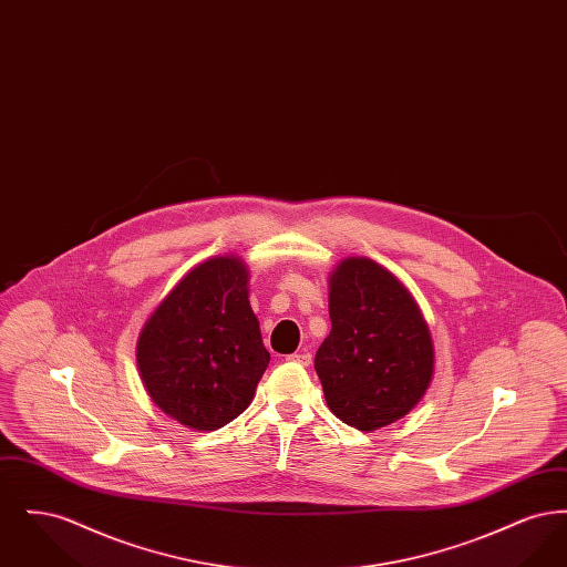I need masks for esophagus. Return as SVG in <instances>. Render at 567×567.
Returning <instances> with one entry per match:
<instances>
[{"label": "esophagus", "mask_w": 567, "mask_h": 567, "mask_svg": "<svg viewBox=\"0 0 567 567\" xmlns=\"http://www.w3.org/2000/svg\"><path fill=\"white\" fill-rule=\"evenodd\" d=\"M291 361H296L299 365H310L312 363V354L310 352H296L289 357Z\"/></svg>", "instance_id": "1"}]
</instances>
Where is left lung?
I'll return each instance as SVG.
<instances>
[{
  "label": "left lung",
  "mask_w": 567,
  "mask_h": 567,
  "mask_svg": "<svg viewBox=\"0 0 567 567\" xmlns=\"http://www.w3.org/2000/svg\"><path fill=\"white\" fill-rule=\"evenodd\" d=\"M329 319L315 357L329 410L359 432L404 419L432 384L435 349L402 280L374 259L344 257L329 274Z\"/></svg>",
  "instance_id": "left-lung-1"
}]
</instances>
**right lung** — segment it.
<instances>
[{"mask_svg":"<svg viewBox=\"0 0 567 567\" xmlns=\"http://www.w3.org/2000/svg\"><path fill=\"white\" fill-rule=\"evenodd\" d=\"M135 361L153 404L193 432L240 416L270 363L243 259L216 255L190 268L146 319Z\"/></svg>","mask_w":567,"mask_h":567,"instance_id":"obj_1","label":"right lung"}]
</instances>
